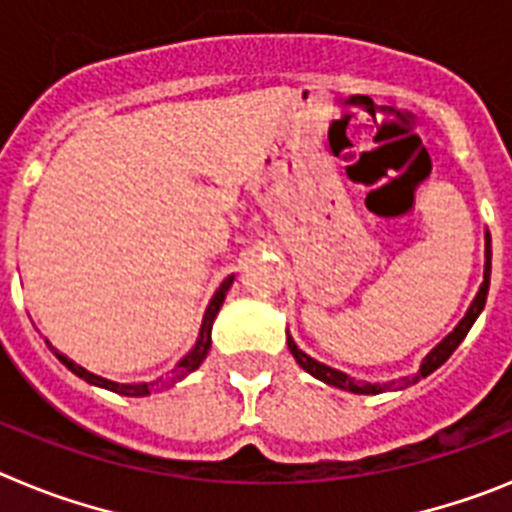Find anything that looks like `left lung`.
Listing matches in <instances>:
<instances>
[{
  "mask_svg": "<svg viewBox=\"0 0 512 512\" xmlns=\"http://www.w3.org/2000/svg\"><path fill=\"white\" fill-rule=\"evenodd\" d=\"M490 269H492V248H490V233H485V282H482V287H479L477 297H474V302L469 305L467 315L459 320V325H456L454 330H451L449 336L443 338L441 343H438L436 348H433L431 354L425 356L423 364H420L418 374H415L413 379H402L400 382V390L402 387H408V384H415L418 379L428 377V374H433L441 364H446V359H449L451 354L456 351V346H459L464 338H467L469 328L474 325V320L479 318V312L485 310V302H487V289H490ZM287 346L289 351H292V356H295L297 364L305 369L307 374H312L315 379H320V382L325 384H333V387H338V390H346V392H354V395H379V392H387L395 387V382L390 384H372V382H356L354 377H348V374L338 372V369H330V366L320 364V361H315L312 356H307L302 348H297V343L292 341V338H287Z\"/></svg>",
  "mask_w": 512,
  "mask_h": 512,
  "instance_id": "left-lung-1",
  "label": "left lung"
}]
</instances>
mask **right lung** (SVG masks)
<instances>
[{"instance_id": "add662e5", "label": "right lung", "mask_w": 512, "mask_h": 512, "mask_svg": "<svg viewBox=\"0 0 512 512\" xmlns=\"http://www.w3.org/2000/svg\"><path fill=\"white\" fill-rule=\"evenodd\" d=\"M233 279H235V277H233V274H230V277L225 279L223 284H220V289H217V292H215V297H212V300H210V305H207L205 318H202L200 338H197V343H194L192 351H189V354L184 356V359L179 361V364H176L169 374H164V377H158L156 382H143V384H120V382H110V379L97 377V374L87 372L84 366H79V364H76V361H71L69 356L58 354V351L51 346V343H48V341H45V343L51 346V351L58 356V361H61L63 366H69L71 372H74L76 377L84 379V382L94 384V387H104V390L117 392V395H125V397H146V395H151V392L166 390V387H174L176 382H182V379L187 377V374H192L194 369H197V366H200L202 361H205L207 351H210V346H212V341H210L212 323H215L217 312H220V307H223L225 295H228V289H230V284H233Z\"/></svg>"}]
</instances>
